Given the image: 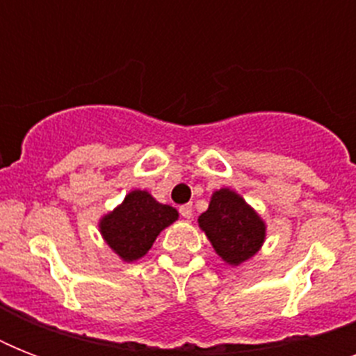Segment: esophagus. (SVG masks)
I'll use <instances>...</instances> for the list:
<instances>
[{
    "label": "esophagus",
    "mask_w": 356,
    "mask_h": 356,
    "mask_svg": "<svg viewBox=\"0 0 356 356\" xmlns=\"http://www.w3.org/2000/svg\"><path fill=\"white\" fill-rule=\"evenodd\" d=\"M179 212H181V216L186 218V220H190V218H192V205H190V203H186V205H181L179 207Z\"/></svg>",
    "instance_id": "34e87169"
}]
</instances>
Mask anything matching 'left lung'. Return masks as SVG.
<instances>
[{
	"label": "left lung",
	"instance_id": "obj_1",
	"mask_svg": "<svg viewBox=\"0 0 356 356\" xmlns=\"http://www.w3.org/2000/svg\"><path fill=\"white\" fill-rule=\"evenodd\" d=\"M216 253L229 264H240L253 257L264 242V223L259 214L229 188L218 190L211 205L200 216Z\"/></svg>",
	"mask_w": 356,
	"mask_h": 356
}]
</instances>
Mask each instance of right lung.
Returning a JSON list of instances; mask_svg holds the SVG:
<instances>
[{"instance_id": "right-lung-1", "label": "right lung", "mask_w": 356, "mask_h": 356, "mask_svg": "<svg viewBox=\"0 0 356 356\" xmlns=\"http://www.w3.org/2000/svg\"><path fill=\"white\" fill-rule=\"evenodd\" d=\"M177 220V211L161 205L147 192L134 190L114 212L103 218V238L127 262L144 257L162 229Z\"/></svg>"}]
</instances>
